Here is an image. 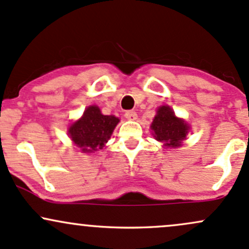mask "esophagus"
Wrapping results in <instances>:
<instances>
[{"instance_id": "obj_1", "label": "esophagus", "mask_w": 249, "mask_h": 249, "mask_svg": "<svg viewBox=\"0 0 249 249\" xmlns=\"http://www.w3.org/2000/svg\"><path fill=\"white\" fill-rule=\"evenodd\" d=\"M125 118L129 120H136L137 119V112L136 111H126L125 112Z\"/></svg>"}]
</instances>
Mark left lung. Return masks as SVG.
<instances>
[{
	"instance_id": "left-lung-1",
	"label": "left lung",
	"mask_w": 249,
	"mask_h": 249,
	"mask_svg": "<svg viewBox=\"0 0 249 249\" xmlns=\"http://www.w3.org/2000/svg\"><path fill=\"white\" fill-rule=\"evenodd\" d=\"M151 129L157 141L164 143L165 146L176 147L181 145L189 131V126L184 120L177 118L169 106H162L158 108Z\"/></svg>"
}]
</instances>
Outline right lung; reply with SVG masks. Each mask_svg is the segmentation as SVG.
I'll list each match as a JSON object with an SVG mask.
<instances>
[{
    "label": "right lung",
    "mask_w": 249,
    "mask_h": 249,
    "mask_svg": "<svg viewBox=\"0 0 249 249\" xmlns=\"http://www.w3.org/2000/svg\"><path fill=\"white\" fill-rule=\"evenodd\" d=\"M119 119L114 116H104L98 106H89L84 116L70 127L71 138L84 152H94L103 149L111 137Z\"/></svg>",
    "instance_id": "1"
}]
</instances>
